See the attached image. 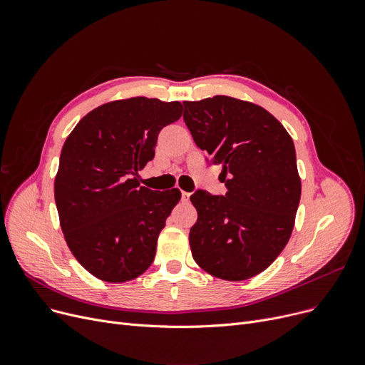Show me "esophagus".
<instances>
[{
  "label": "esophagus",
  "mask_w": 365,
  "mask_h": 365,
  "mask_svg": "<svg viewBox=\"0 0 365 365\" xmlns=\"http://www.w3.org/2000/svg\"><path fill=\"white\" fill-rule=\"evenodd\" d=\"M189 197H190L189 192H185V190H182V200L183 201H189Z\"/></svg>",
  "instance_id": "esophagus-1"
}]
</instances>
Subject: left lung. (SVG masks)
Masks as SVG:
<instances>
[{
	"mask_svg": "<svg viewBox=\"0 0 365 365\" xmlns=\"http://www.w3.org/2000/svg\"><path fill=\"white\" fill-rule=\"evenodd\" d=\"M183 106L194 142L222 167L227 189L190 195L198 213L190 252L210 275L248 279L279 256L293 231L302 192L293 139L272 113L229 96Z\"/></svg>",
	"mask_w": 365,
	"mask_h": 365,
	"instance_id": "1",
	"label": "left lung"
}]
</instances>
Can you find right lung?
I'll return each instance as SVG.
<instances>
[{
    "mask_svg": "<svg viewBox=\"0 0 365 365\" xmlns=\"http://www.w3.org/2000/svg\"><path fill=\"white\" fill-rule=\"evenodd\" d=\"M182 117L180 102L131 98L88 112L68 136L54 200L69 250L106 282L142 275L179 189L140 186L138 173L155 155L163 127Z\"/></svg>",
    "mask_w": 365,
    "mask_h": 365,
    "instance_id": "1",
    "label": "right lung"
}]
</instances>
